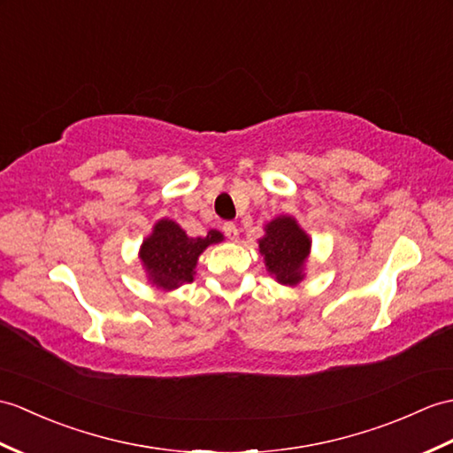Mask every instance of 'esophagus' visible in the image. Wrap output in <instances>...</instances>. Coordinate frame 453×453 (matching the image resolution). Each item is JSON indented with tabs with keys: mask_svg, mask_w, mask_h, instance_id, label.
Returning a JSON list of instances; mask_svg holds the SVG:
<instances>
[{
	"mask_svg": "<svg viewBox=\"0 0 453 453\" xmlns=\"http://www.w3.org/2000/svg\"><path fill=\"white\" fill-rule=\"evenodd\" d=\"M222 229H224V234H226V237H227V239H231V241H235V239H237V235H239V229H237V226H235L234 222H226Z\"/></svg>",
	"mask_w": 453,
	"mask_h": 453,
	"instance_id": "34e87169",
	"label": "esophagus"
}]
</instances>
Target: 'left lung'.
<instances>
[{"instance_id": "1", "label": "left lung", "mask_w": 453, "mask_h": 453, "mask_svg": "<svg viewBox=\"0 0 453 453\" xmlns=\"http://www.w3.org/2000/svg\"><path fill=\"white\" fill-rule=\"evenodd\" d=\"M266 266L281 283H296L303 278V262L309 255L311 241L293 218L281 216L266 226V235L258 241Z\"/></svg>"}]
</instances>
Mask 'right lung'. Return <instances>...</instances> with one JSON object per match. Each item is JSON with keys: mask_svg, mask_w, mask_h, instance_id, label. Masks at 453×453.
Returning <instances> with one entry per match:
<instances>
[{"mask_svg": "<svg viewBox=\"0 0 453 453\" xmlns=\"http://www.w3.org/2000/svg\"><path fill=\"white\" fill-rule=\"evenodd\" d=\"M218 241H222V234L216 229L204 237H188L172 219H162L142 243L141 260L157 288L173 289L193 281L201 252Z\"/></svg>", "mask_w": 453, "mask_h": 453, "instance_id": "obj_1", "label": "right lung"}]
</instances>
